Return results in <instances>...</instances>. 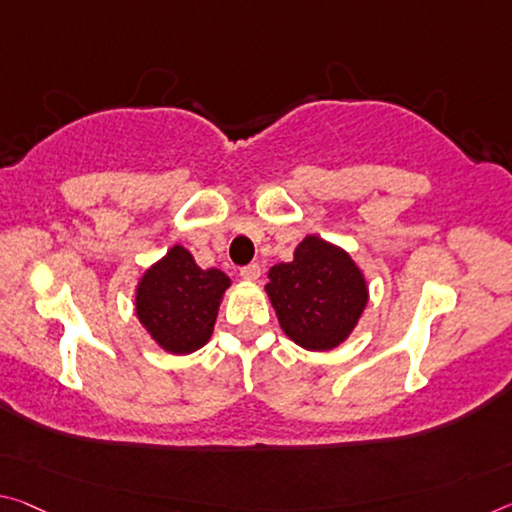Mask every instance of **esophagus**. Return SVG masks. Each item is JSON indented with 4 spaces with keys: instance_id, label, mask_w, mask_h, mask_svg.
<instances>
[{
    "instance_id": "esophagus-1",
    "label": "esophagus",
    "mask_w": 512,
    "mask_h": 512,
    "mask_svg": "<svg viewBox=\"0 0 512 512\" xmlns=\"http://www.w3.org/2000/svg\"><path fill=\"white\" fill-rule=\"evenodd\" d=\"M239 275L243 280L255 282V280H259V275H262V269H259V264H248V266H241Z\"/></svg>"
}]
</instances>
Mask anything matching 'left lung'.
<instances>
[{
	"instance_id": "left-lung-1",
	"label": "left lung",
	"mask_w": 512,
	"mask_h": 512,
	"mask_svg": "<svg viewBox=\"0 0 512 512\" xmlns=\"http://www.w3.org/2000/svg\"><path fill=\"white\" fill-rule=\"evenodd\" d=\"M271 303L280 326L307 351H328L344 342L367 305V282L342 248L305 237L294 262L269 271Z\"/></svg>"
}]
</instances>
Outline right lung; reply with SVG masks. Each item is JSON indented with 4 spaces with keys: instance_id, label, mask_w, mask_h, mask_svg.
I'll return each mask as SVG.
<instances>
[{
    "instance_id": "right-lung-1",
    "label": "right lung",
    "mask_w": 512,
    "mask_h": 512,
    "mask_svg": "<svg viewBox=\"0 0 512 512\" xmlns=\"http://www.w3.org/2000/svg\"><path fill=\"white\" fill-rule=\"evenodd\" d=\"M227 287L230 278L223 271H202L189 250L173 246L139 282L136 314L168 353H191L212 337L218 303Z\"/></svg>"
}]
</instances>
